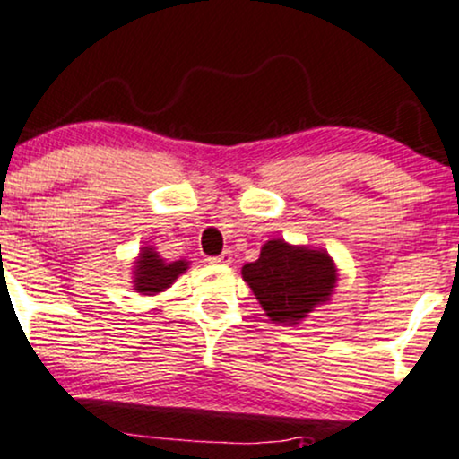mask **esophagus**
Instances as JSON below:
<instances>
[{
    "instance_id": "obj_1",
    "label": "esophagus",
    "mask_w": 459,
    "mask_h": 459,
    "mask_svg": "<svg viewBox=\"0 0 459 459\" xmlns=\"http://www.w3.org/2000/svg\"><path fill=\"white\" fill-rule=\"evenodd\" d=\"M230 261H233V254H230V250H226L220 256H213L212 264H230Z\"/></svg>"
}]
</instances>
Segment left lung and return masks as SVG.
<instances>
[{
  "instance_id": "1",
  "label": "left lung",
  "mask_w": 459,
  "mask_h": 459,
  "mask_svg": "<svg viewBox=\"0 0 459 459\" xmlns=\"http://www.w3.org/2000/svg\"><path fill=\"white\" fill-rule=\"evenodd\" d=\"M241 278L261 303L264 316L295 327L314 307L331 301L338 286V267L323 247L272 239L263 244L258 261L241 267Z\"/></svg>"
}]
</instances>
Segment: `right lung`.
<instances>
[{
    "label": "right lung",
    "instance_id": "right-lung-1",
    "mask_svg": "<svg viewBox=\"0 0 459 459\" xmlns=\"http://www.w3.org/2000/svg\"><path fill=\"white\" fill-rule=\"evenodd\" d=\"M190 261H173L160 256L153 246H143L139 256L132 263V286L141 295H158L173 286L181 273L187 272Z\"/></svg>",
    "mask_w": 459,
    "mask_h": 459
}]
</instances>
